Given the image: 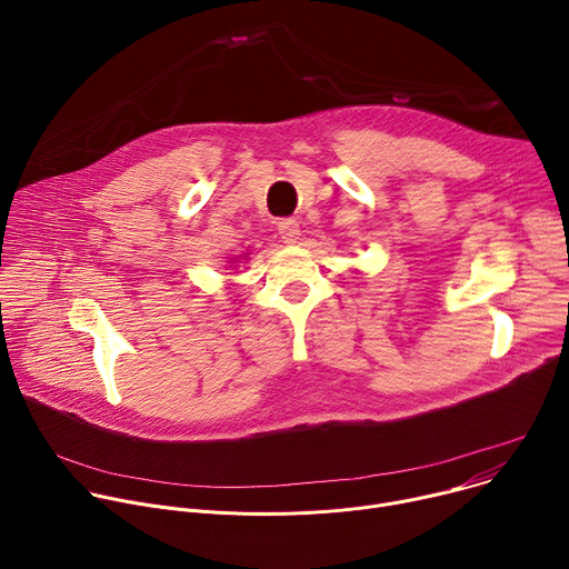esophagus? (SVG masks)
I'll use <instances>...</instances> for the list:
<instances>
[{"label":"esophagus","instance_id":"34e87169","mask_svg":"<svg viewBox=\"0 0 569 569\" xmlns=\"http://www.w3.org/2000/svg\"><path fill=\"white\" fill-rule=\"evenodd\" d=\"M277 229H279V236L283 238V242H297V238H299V222L295 218L279 220Z\"/></svg>","mask_w":569,"mask_h":569}]
</instances>
